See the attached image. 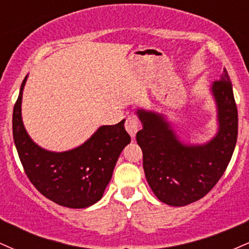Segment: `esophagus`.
Listing matches in <instances>:
<instances>
[{"label":"esophagus","instance_id":"34e87169","mask_svg":"<svg viewBox=\"0 0 249 249\" xmlns=\"http://www.w3.org/2000/svg\"><path fill=\"white\" fill-rule=\"evenodd\" d=\"M125 128H126L128 134L133 138L139 130V124L138 122H137V119L133 118V117H128V118H126V122H125Z\"/></svg>","mask_w":249,"mask_h":249}]
</instances>
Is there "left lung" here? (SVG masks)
Listing matches in <instances>:
<instances>
[{"label":"left lung","mask_w":249,"mask_h":249,"mask_svg":"<svg viewBox=\"0 0 249 249\" xmlns=\"http://www.w3.org/2000/svg\"><path fill=\"white\" fill-rule=\"evenodd\" d=\"M218 110L219 128L202 145L179 141L164 115L137 110L142 128L136 139L151 190L170 206H186L201 199L225 173L238 138V108L227 70L211 88Z\"/></svg>","instance_id":"left-lung-1"}]
</instances>
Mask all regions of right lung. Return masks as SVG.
Returning a JSON list of instances; mask_svg holds the SVG:
<instances>
[{
    "label": "right lung",
    "instance_id": "1",
    "mask_svg": "<svg viewBox=\"0 0 249 249\" xmlns=\"http://www.w3.org/2000/svg\"><path fill=\"white\" fill-rule=\"evenodd\" d=\"M25 76L13 112V136L19 160L31 184L51 201L69 208H85L101 200L119 154L131 137L124 122L103 125L81 146L51 152L35 144L22 122Z\"/></svg>",
    "mask_w": 249,
    "mask_h": 249
}]
</instances>
